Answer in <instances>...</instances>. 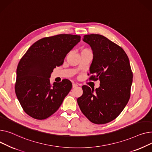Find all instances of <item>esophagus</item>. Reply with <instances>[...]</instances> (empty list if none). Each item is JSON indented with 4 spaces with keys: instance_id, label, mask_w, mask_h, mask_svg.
<instances>
[{
    "instance_id": "obj_1",
    "label": "esophagus",
    "mask_w": 152,
    "mask_h": 152,
    "mask_svg": "<svg viewBox=\"0 0 152 152\" xmlns=\"http://www.w3.org/2000/svg\"><path fill=\"white\" fill-rule=\"evenodd\" d=\"M77 86H78V85H77L76 83H73V84H72V87H73V88H76Z\"/></svg>"
}]
</instances>
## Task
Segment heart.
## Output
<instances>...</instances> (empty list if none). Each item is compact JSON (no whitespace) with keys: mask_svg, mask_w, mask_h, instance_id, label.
Wrapping results in <instances>:
<instances>
[{"mask_svg":"<svg viewBox=\"0 0 152 152\" xmlns=\"http://www.w3.org/2000/svg\"><path fill=\"white\" fill-rule=\"evenodd\" d=\"M90 50L88 48H85V49L82 50V52H90Z\"/></svg>","mask_w":152,"mask_h":152,"instance_id":"heart-1","label":"heart"}]
</instances>
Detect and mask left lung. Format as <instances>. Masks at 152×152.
I'll use <instances>...</instances> for the list:
<instances>
[{"label": "left lung", "instance_id": "1", "mask_svg": "<svg viewBox=\"0 0 152 152\" xmlns=\"http://www.w3.org/2000/svg\"><path fill=\"white\" fill-rule=\"evenodd\" d=\"M83 40L90 45L93 53L90 79H99L100 86L91 90L83 85L77 103L90 121L105 124L118 117L129 99L132 83L129 60L121 47L103 35H85Z\"/></svg>", "mask_w": 152, "mask_h": 152}]
</instances>
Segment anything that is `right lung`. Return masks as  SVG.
<instances>
[{"mask_svg": "<svg viewBox=\"0 0 152 152\" xmlns=\"http://www.w3.org/2000/svg\"><path fill=\"white\" fill-rule=\"evenodd\" d=\"M77 35L59 34L35 42L20 61L15 93L23 109L30 117L44 120L56 112L72 88L67 79L51 84L53 69L80 41Z\"/></svg>", "mask_w": 152, "mask_h": 152, "instance_id": "obj_1", "label": "right lung"}]
</instances>
